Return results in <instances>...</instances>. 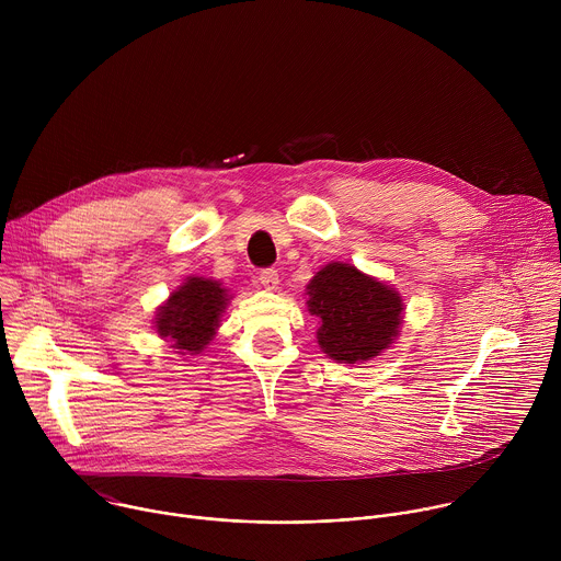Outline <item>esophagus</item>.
I'll return each instance as SVG.
<instances>
[{
	"instance_id": "34e87169",
	"label": "esophagus",
	"mask_w": 561,
	"mask_h": 561,
	"mask_svg": "<svg viewBox=\"0 0 561 561\" xmlns=\"http://www.w3.org/2000/svg\"><path fill=\"white\" fill-rule=\"evenodd\" d=\"M260 284L266 288V290H277L279 286V273L273 271V268H266L260 273Z\"/></svg>"
}]
</instances>
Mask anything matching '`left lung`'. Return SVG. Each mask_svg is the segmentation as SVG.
I'll list each match as a JSON object with an SVG mask.
<instances>
[{
	"label": "left lung",
	"instance_id": "8db88e82",
	"mask_svg": "<svg viewBox=\"0 0 561 561\" xmlns=\"http://www.w3.org/2000/svg\"><path fill=\"white\" fill-rule=\"evenodd\" d=\"M306 308L319 319L317 344L337 364H364L402 335L404 299L386 282L331 262L306 284Z\"/></svg>",
	"mask_w": 561,
	"mask_h": 561
}]
</instances>
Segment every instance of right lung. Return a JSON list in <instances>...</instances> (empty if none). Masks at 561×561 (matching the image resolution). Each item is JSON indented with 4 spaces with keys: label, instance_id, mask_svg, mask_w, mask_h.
Returning <instances> with one entry per match:
<instances>
[{
    "label": "right lung",
    "instance_id": "1",
    "mask_svg": "<svg viewBox=\"0 0 561 561\" xmlns=\"http://www.w3.org/2000/svg\"><path fill=\"white\" fill-rule=\"evenodd\" d=\"M232 295L221 282L199 275H188L159 306L152 319L154 333L171 342V348L182 357L199 355L217 335L221 314Z\"/></svg>",
    "mask_w": 561,
    "mask_h": 561
}]
</instances>
